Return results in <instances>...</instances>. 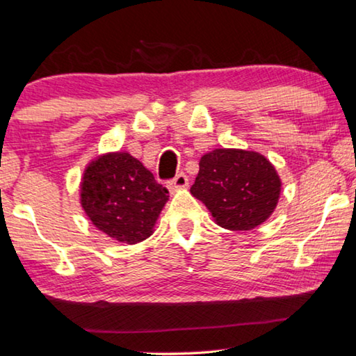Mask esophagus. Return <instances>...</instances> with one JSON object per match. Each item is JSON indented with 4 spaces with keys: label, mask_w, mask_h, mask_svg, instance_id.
Instances as JSON below:
<instances>
[{
    "label": "esophagus",
    "mask_w": 356,
    "mask_h": 356,
    "mask_svg": "<svg viewBox=\"0 0 356 356\" xmlns=\"http://www.w3.org/2000/svg\"><path fill=\"white\" fill-rule=\"evenodd\" d=\"M188 177H186L184 173H178L177 177H175L170 183H168V189L175 193V191H179V189H186L188 188Z\"/></svg>",
    "instance_id": "1"
}]
</instances>
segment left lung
I'll list each match as a JSON object with an SVG mask.
<instances>
[{
  "mask_svg": "<svg viewBox=\"0 0 356 356\" xmlns=\"http://www.w3.org/2000/svg\"><path fill=\"white\" fill-rule=\"evenodd\" d=\"M282 179L261 152L218 147L200 157L191 194L229 231H251L277 209Z\"/></svg>",
  "mask_w": 356,
  "mask_h": 356,
  "instance_id": "obj_1",
  "label": "left lung"
}]
</instances>
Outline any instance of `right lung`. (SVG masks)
Here are the masks:
<instances>
[{
    "label": "right lung",
    "mask_w": 356,
    "mask_h": 356,
    "mask_svg": "<svg viewBox=\"0 0 356 356\" xmlns=\"http://www.w3.org/2000/svg\"><path fill=\"white\" fill-rule=\"evenodd\" d=\"M167 200L168 191L127 151L97 156L87 163L79 184L81 207L90 222L127 245L152 235Z\"/></svg>",
    "instance_id": "add662e5"
}]
</instances>
